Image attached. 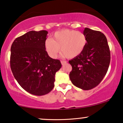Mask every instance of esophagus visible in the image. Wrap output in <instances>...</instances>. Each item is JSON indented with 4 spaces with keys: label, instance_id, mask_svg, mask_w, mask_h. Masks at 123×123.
Segmentation results:
<instances>
[{
    "label": "esophagus",
    "instance_id": "1",
    "mask_svg": "<svg viewBox=\"0 0 123 123\" xmlns=\"http://www.w3.org/2000/svg\"><path fill=\"white\" fill-rule=\"evenodd\" d=\"M61 63L62 64V66H64V65H65L67 63V62L66 61H61Z\"/></svg>",
    "mask_w": 123,
    "mask_h": 123
}]
</instances>
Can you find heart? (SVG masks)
<instances>
[{"instance_id": "1", "label": "heart", "mask_w": 123, "mask_h": 123, "mask_svg": "<svg viewBox=\"0 0 123 123\" xmlns=\"http://www.w3.org/2000/svg\"><path fill=\"white\" fill-rule=\"evenodd\" d=\"M87 37L83 33L74 30L63 29L56 31L52 38L45 41V48L50 57L55 59L61 51L62 55L69 59L78 57L83 52Z\"/></svg>"}]
</instances>
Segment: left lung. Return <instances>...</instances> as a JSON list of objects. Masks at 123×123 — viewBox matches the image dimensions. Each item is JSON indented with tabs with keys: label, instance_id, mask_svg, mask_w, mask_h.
<instances>
[{
	"label": "left lung",
	"instance_id": "8db88e82",
	"mask_svg": "<svg viewBox=\"0 0 123 123\" xmlns=\"http://www.w3.org/2000/svg\"><path fill=\"white\" fill-rule=\"evenodd\" d=\"M87 44L80 55L69 61L73 70L70 78L74 85L88 90L97 86L107 73L111 53L107 39L101 31L86 27Z\"/></svg>",
	"mask_w": 123,
	"mask_h": 123
}]
</instances>
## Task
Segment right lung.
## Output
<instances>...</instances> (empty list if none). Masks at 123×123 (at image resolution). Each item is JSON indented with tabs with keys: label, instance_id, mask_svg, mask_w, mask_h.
<instances>
[{
	"label": "right lung",
	"instance_id": "add662e5",
	"mask_svg": "<svg viewBox=\"0 0 123 123\" xmlns=\"http://www.w3.org/2000/svg\"><path fill=\"white\" fill-rule=\"evenodd\" d=\"M48 32L30 31L14 40L11 47L10 67L14 78L24 90L43 96L54 87L60 60L49 56L45 48Z\"/></svg>",
	"mask_w": 123,
	"mask_h": 123
}]
</instances>
